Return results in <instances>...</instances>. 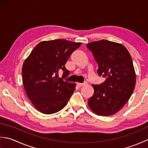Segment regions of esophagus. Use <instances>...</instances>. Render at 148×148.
I'll return each instance as SVG.
<instances>
[{"label": "esophagus", "instance_id": "esophagus-1", "mask_svg": "<svg viewBox=\"0 0 148 148\" xmlns=\"http://www.w3.org/2000/svg\"><path fill=\"white\" fill-rule=\"evenodd\" d=\"M87 84H88V83H87V82H84V83H77V85L78 86L81 87V86H84L86 85Z\"/></svg>", "mask_w": 148, "mask_h": 148}]
</instances>
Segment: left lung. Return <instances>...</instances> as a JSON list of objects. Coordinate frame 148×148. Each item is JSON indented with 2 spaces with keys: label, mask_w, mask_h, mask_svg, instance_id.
<instances>
[{
  "label": "left lung",
  "mask_w": 148,
  "mask_h": 148,
  "mask_svg": "<svg viewBox=\"0 0 148 148\" xmlns=\"http://www.w3.org/2000/svg\"><path fill=\"white\" fill-rule=\"evenodd\" d=\"M86 47L98 64L99 75L106 79L100 84H93L94 94L88 99L89 108L98 115L114 114L128 102L136 86L132 59L123 45L105 39Z\"/></svg>",
  "instance_id": "obj_1"
}]
</instances>
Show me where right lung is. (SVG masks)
Listing matches in <instances>:
<instances>
[{"mask_svg": "<svg viewBox=\"0 0 148 148\" xmlns=\"http://www.w3.org/2000/svg\"><path fill=\"white\" fill-rule=\"evenodd\" d=\"M81 45L65 39L39 43L22 67L25 90L32 104L40 112L53 114L67 105L76 84L65 81L69 71L65 64L72 53ZM62 77H58L59 71Z\"/></svg>", "mask_w": 148, "mask_h": 148, "instance_id": "1", "label": "right lung"}]
</instances>
